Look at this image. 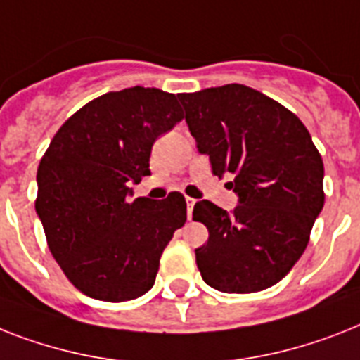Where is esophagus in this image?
I'll use <instances>...</instances> for the list:
<instances>
[{
	"label": "esophagus",
	"mask_w": 360,
	"mask_h": 360,
	"mask_svg": "<svg viewBox=\"0 0 360 360\" xmlns=\"http://www.w3.org/2000/svg\"><path fill=\"white\" fill-rule=\"evenodd\" d=\"M195 205V200L192 198H186V216H188V220H192V209Z\"/></svg>",
	"instance_id": "obj_1"
}]
</instances>
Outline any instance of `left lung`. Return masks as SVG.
I'll use <instances>...</instances> for the list:
<instances>
[{
  "label": "left lung",
  "mask_w": 360,
  "mask_h": 360,
  "mask_svg": "<svg viewBox=\"0 0 360 360\" xmlns=\"http://www.w3.org/2000/svg\"><path fill=\"white\" fill-rule=\"evenodd\" d=\"M198 151L229 175L238 205H194L209 240L195 250L203 281L227 294L276 285L303 255L323 207V162L302 120L244 84L179 94Z\"/></svg>",
  "instance_id": "left-lung-1"
}]
</instances>
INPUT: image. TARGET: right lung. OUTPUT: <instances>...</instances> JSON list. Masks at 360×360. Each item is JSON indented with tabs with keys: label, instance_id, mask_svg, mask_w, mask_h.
Segmentation results:
<instances>
[{
	"label": "right lung",
	"instance_id": "1",
	"mask_svg": "<svg viewBox=\"0 0 360 360\" xmlns=\"http://www.w3.org/2000/svg\"><path fill=\"white\" fill-rule=\"evenodd\" d=\"M183 120L174 94L159 89L109 92L70 116L37 172L34 209L48 246L70 283L101 302L150 290L160 255L185 226L186 201L133 195L151 175L153 142Z\"/></svg>",
	"mask_w": 360,
	"mask_h": 360
}]
</instances>
